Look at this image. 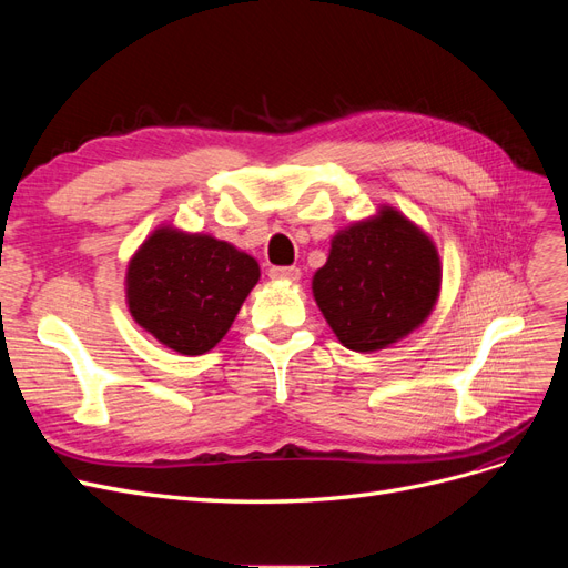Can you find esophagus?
<instances>
[{
    "mask_svg": "<svg viewBox=\"0 0 568 568\" xmlns=\"http://www.w3.org/2000/svg\"><path fill=\"white\" fill-rule=\"evenodd\" d=\"M270 277L280 280V282H298L301 280V270L296 265L291 267H270Z\"/></svg>",
    "mask_w": 568,
    "mask_h": 568,
    "instance_id": "obj_1",
    "label": "esophagus"
}]
</instances>
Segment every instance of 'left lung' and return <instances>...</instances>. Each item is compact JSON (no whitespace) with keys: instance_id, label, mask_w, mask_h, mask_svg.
<instances>
[{"instance_id":"left-lung-1","label":"left lung","mask_w":568,"mask_h":568,"mask_svg":"<svg viewBox=\"0 0 568 568\" xmlns=\"http://www.w3.org/2000/svg\"><path fill=\"white\" fill-rule=\"evenodd\" d=\"M440 255L419 225L393 205L332 236L313 274V296L336 338L355 353H376L428 320L440 296Z\"/></svg>"}]
</instances>
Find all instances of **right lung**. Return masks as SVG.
<instances>
[{
  "mask_svg": "<svg viewBox=\"0 0 568 568\" xmlns=\"http://www.w3.org/2000/svg\"><path fill=\"white\" fill-rule=\"evenodd\" d=\"M261 280V265L213 234L153 230L125 272L132 320L180 355H203L230 332Z\"/></svg>",
  "mask_w": 568,
  "mask_h": 568,
  "instance_id": "add662e5",
  "label": "right lung"
}]
</instances>
